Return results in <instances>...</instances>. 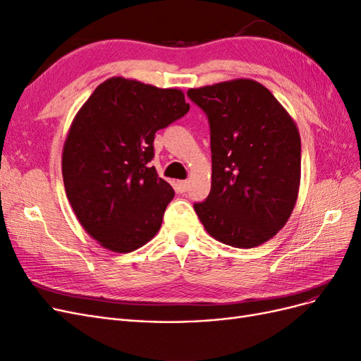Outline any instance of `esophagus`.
Listing matches in <instances>:
<instances>
[{
	"label": "esophagus",
	"mask_w": 361,
	"mask_h": 361,
	"mask_svg": "<svg viewBox=\"0 0 361 361\" xmlns=\"http://www.w3.org/2000/svg\"><path fill=\"white\" fill-rule=\"evenodd\" d=\"M188 182L187 180H178L176 182V188L180 191V192H185V191H187L188 190Z\"/></svg>",
	"instance_id": "obj_1"
}]
</instances>
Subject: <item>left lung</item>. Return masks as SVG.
I'll return each instance as SVG.
<instances>
[{"instance_id": "1", "label": "left lung", "mask_w": 361, "mask_h": 361, "mask_svg": "<svg viewBox=\"0 0 361 361\" xmlns=\"http://www.w3.org/2000/svg\"><path fill=\"white\" fill-rule=\"evenodd\" d=\"M187 94L211 126V192L194 211L223 244L253 248L269 241L298 199L301 138L293 118L265 85L248 78Z\"/></svg>"}]
</instances>
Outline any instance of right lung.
I'll list each match as a JSON object with an SVG mask.
<instances>
[{"label":"right lung","mask_w":361,"mask_h":361,"mask_svg":"<svg viewBox=\"0 0 361 361\" xmlns=\"http://www.w3.org/2000/svg\"><path fill=\"white\" fill-rule=\"evenodd\" d=\"M188 110L179 89L113 76L73 117L61 155L64 190L84 231L104 248L129 253L158 233L174 191L149 166L154 140Z\"/></svg>","instance_id":"add662e5"}]
</instances>
